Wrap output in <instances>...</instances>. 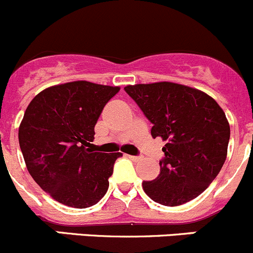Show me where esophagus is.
I'll use <instances>...</instances> for the list:
<instances>
[{
    "label": "esophagus",
    "mask_w": 253,
    "mask_h": 253,
    "mask_svg": "<svg viewBox=\"0 0 253 253\" xmlns=\"http://www.w3.org/2000/svg\"><path fill=\"white\" fill-rule=\"evenodd\" d=\"M126 156L130 160H132V161H139V160H141V156H132V155H126Z\"/></svg>",
    "instance_id": "obj_1"
}]
</instances>
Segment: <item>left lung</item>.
Listing matches in <instances>:
<instances>
[{"label":"left lung","mask_w":253,"mask_h":253,"mask_svg":"<svg viewBox=\"0 0 253 253\" xmlns=\"http://www.w3.org/2000/svg\"><path fill=\"white\" fill-rule=\"evenodd\" d=\"M124 91L152 124V137L167 141L160 174L142 182L145 193L167 207L197 198L226 160L230 126L224 111L204 92L173 82L134 84Z\"/></svg>","instance_id":"8db88e82"}]
</instances>
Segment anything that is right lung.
Here are the masks:
<instances>
[{"instance_id":"add662e5","label":"right lung","mask_w":253,"mask_h":253,"mask_svg":"<svg viewBox=\"0 0 253 253\" xmlns=\"http://www.w3.org/2000/svg\"><path fill=\"white\" fill-rule=\"evenodd\" d=\"M119 87L75 81L49 87L27 107L18 139L29 173L64 206L88 208L109 187L121 152L92 150L94 126Z\"/></svg>"}]
</instances>
